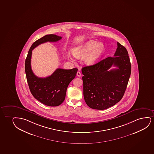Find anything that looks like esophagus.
Masks as SVG:
<instances>
[{
    "mask_svg": "<svg viewBox=\"0 0 154 154\" xmlns=\"http://www.w3.org/2000/svg\"><path fill=\"white\" fill-rule=\"evenodd\" d=\"M76 75H77V76H78V77H80V76H81V73H80V72H77V73H76Z\"/></svg>",
    "mask_w": 154,
    "mask_h": 154,
    "instance_id": "34e87169",
    "label": "esophagus"
}]
</instances>
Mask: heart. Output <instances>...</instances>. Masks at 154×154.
Segmentation results:
<instances>
[{
	"label": "heart",
	"instance_id": "b5f03b06",
	"mask_svg": "<svg viewBox=\"0 0 154 154\" xmlns=\"http://www.w3.org/2000/svg\"><path fill=\"white\" fill-rule=\"evenodd\" d=\"M104 51L105 46L102 43L90 40L73 49L72 53L77 58L84 57V61L86 64L93 65L99 61ZM68 56L71 58L70 54H69Z\"/></svg>",
	"mask_w": 154,
	"mask_h": 154
}]
</instances>
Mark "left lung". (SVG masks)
I'll use <instances>...</instances> for the list:
<instances>
[{
  "label": "left lung",
  "instance_id": "1",
  "mask_svg": "<svg viewBox=\"0 0 154 154\" xmlns=\"http://www.w3.org/2000/svg\"><path fill=\"white\" fill-rule=\"evenodd\" d=\"M117 45L114 57L82 69L84 100L92 109L104 110L115 105L127 88L131 64L127 49L118 42ZM112 65L118 69L109 71Z\"/></svg>",
  "mask_w": 154,
  "mask_h": 154
}]
</instances>
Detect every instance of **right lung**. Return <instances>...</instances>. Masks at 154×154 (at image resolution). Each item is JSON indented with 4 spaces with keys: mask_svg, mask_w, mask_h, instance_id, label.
<instances>
[{
    "mask_svg": "<svg viewBox=\"0 0 154 154\" xmlns=\"http://www.w3.org/2000/svg\"><path fill=\"white\" fill-rule=\"evenodd\" d=\"M62 38L55 34H49L35 41L29 49L25 62V71L29 90L35 99L45 105L55 107L64 101L69 84L75 77L78 69L65 70L58 68L50 76L38 78L31 68L32 53L33 49L46 42H56Z\"/></svg>",
    "mask_w": 154,
    "mask_h": 154,
    "instance_id": "right-lung-1",
    "label": "right lung"
}]
</instances>
